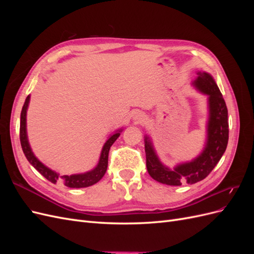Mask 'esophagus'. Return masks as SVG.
<instances>
[{
	"label": "esophagus",
	"mask_w": 254,
	"mask_h": 254,
	"mask_svg": "<svg viewBox=\"0 0 254 254\" xmlns=\"http://www.w3.org/2000/svg\"><path fill=\"white\" fill-rule=\"evenodd\" d=\"M132 119H133V121L136 123V124H142V123L145 122V115H144L142 112L137 111V112H134V113H133Z\"/></svg>",
	"instance_id": "1"
}]
</instances>
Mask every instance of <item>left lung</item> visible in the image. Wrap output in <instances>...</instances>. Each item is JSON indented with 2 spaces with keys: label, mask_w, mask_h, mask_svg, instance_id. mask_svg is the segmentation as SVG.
<instances>
[{
  "label": "left lung",
  "mask_w": 254,
  "mask_h": 254,
  "mask_svg": "<svg viewBox=\"0 0 254 254\" xmlns=\"http://www.w3.org/2000/svg\"><path fill=\"white\" fill-rule=\"evenodd\" d=\"M196 74L197 77L191 86L206 96L207 105L206 139L202 151L193 160L171 168L160 160L151 137L144 136L148 174L152 179L167 186L179 187L183 183L194 184L203 180L219 162L228 145L229 123L225 99L211 74L204 71H198Z\"/></svg>",
  "instance_id": "left-lung-1"
}]
</instances>
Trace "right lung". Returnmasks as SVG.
<instances>
[{"mask_svg": "<svg viewBox=\"0 0 254 254\" xmlns=\"http://www.w3.org/2000/svg\"><path fill=\"white\" fill-rule=\"evenodd\" d=\"M29 101H30V95L26 97L25 103L23 105V108L21 111V119H20V141H21L23 152H24L28 162L32 164L36 170L44 177V178H47L52 183L61 182L67 188H73V189L88 188V187L93 186V184L97 183L99 180H101L104 177V175L106 174L107 167H108V155H109L110 147L112 146V144L117 141L118 137L121 135L123 129L121 128V129L115 130L114 132L109 134L108 139H107L102 148L98 163L93 170L86 173H81V174L60 175L59 173L51 170V168L48 167L47 165H44L41 161L35 156L32 147H30L29 142H28V136H27V129H26V114H27Z\"/></svg>", "mask_w": 254, "mask_h": 254, "instance_id": "add662e5", "label": "right lung"}]
</instances>
